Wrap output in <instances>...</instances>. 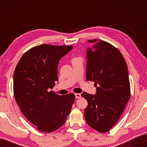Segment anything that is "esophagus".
<instances>
[{"instance_id": "34e87169", "label": "esophagus", "mask_w": 147, "mask_h": 147, "mask_svg": "<svg viewBox=\"0 0 147 147\" xmlns=\"http://www.w3.org/2000/svg\"><path fill=\"white\" fill-rule=\"evenodd\" d=\"M75 96H76V98H79L81 97V94L80 93H76L75 94Z\"/></svg>"}]
</instances>
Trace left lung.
Segmentation results:
<instances>
[{"instance_id": "8db88e82", "label": "left lung", "mask_w": 147, "mask_h": 147, "mask_svg": "<svg viewBox=\"0 0 147 147\" xmlns=\"http://www.w3.org/2000/svg\"><path fill=\"white\" fill-rule=\"evenodd\" d=\"M88 41L93 45L87 52L86 80L94 82L96 93H82L88 102L84 117L92 128L106 133L118 121L130 98L128 67L112 45L98 39Z\"/></svg>"}]
</instances>
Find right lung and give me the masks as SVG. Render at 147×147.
Instances as JSON below:
<instances>
[{
	"label": "right lung",
	"mask_w": 147,
	"mask_h": 147,
	"mask_svg": "<svg viewBox=\"0 0 147 147\" xmlns=\"http://www.w3.org/2000/svg\"><path fill=\"white\" fill-rule=\"evenodd\" d=\"M73 46L43 44L27 51L13 74V94L24 117L39 131L51 133L65 123L75 100L73 93L49 91L58 81L59 59Z\"/></svg>",
	"instance_id": "obj_1"
}]
</instances>
